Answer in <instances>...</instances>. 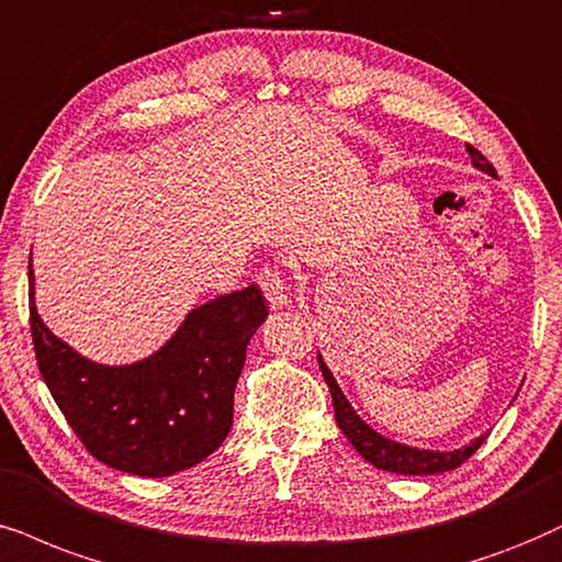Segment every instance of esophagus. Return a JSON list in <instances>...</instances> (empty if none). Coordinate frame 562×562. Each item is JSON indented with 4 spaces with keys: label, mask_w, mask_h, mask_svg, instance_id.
Instances as JSON below:
<instances>
[{
    "label": "esophagus",
    "mask_w": 562,
    "mask_h": 562,
    "mask_svg": "<svg viewBox=\"0 0 562 562\" xmlns=\"http://www.w3.org/2000/svg\"><path fill=\"white\" fill-rule=\"evenodd\" d=\"M257 280H259V288L265 290L267 301H269V305H272V308H282V305L290 303L285 280H282L280 272H277L274 267H269V265L261 267Z\"/></svg>",
    "instance_id": "34e87169"
}]
</instances>
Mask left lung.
Wrapping results in <instances>:
<instances>
[{
    "mask_svg": "<svg viewBox=\"0 0 562 562\" xmlns=\"http://www.w3.org/2000/svg\"><path fill=\"white\" fill-rule=\"evenodd\" d=\"M467 153L472 155V162L480 170H485L490 176H498L495 173L493 162H490L477 147L467 145ZM318 368H322L326 386H329L331 392L334 420H337L339 430H342L347 440H350L352 449L358 451L366 461H371L373 467H379V470L396 472V474H438V472L457 470V467L464 464V461L480 449L482 440L487 438V436H480L477 440H472L470 446H464V449H457V451H420V449H409V446L394 443V440L383 438L375 430H371V425H366L358 415H355L350 402H347L345 394L339 392L337 381H334V375L329 373V368L324 366L322 358H318Z\"/></svg>",
    "mask_w": 562,
    "mask_h": 562,
    "instance_id": "1",
    "label": "left lung"
}]
</instances>
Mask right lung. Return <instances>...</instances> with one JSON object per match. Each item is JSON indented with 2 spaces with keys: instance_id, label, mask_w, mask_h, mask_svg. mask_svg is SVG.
Returning <instances> with one entry per match:
<instances>
[{
  "instance_id": "1",
  "label": "right lung",
  "mask_w": 562,
  "mask_h": 562,
  "mask_svg": "<svg viewBox=\"0 0 562 562\" xmlns=\"http://www.w3.org/2000/svg\"><path fill=\"white\" fill-rule=\"evenodd\" d=\"M27 282L38 371L92 457L119 472L168 477L223 443L246 345L269 314L257 285L199 305L142 363L109 368L80 358L46 329L33 305L31 265Z\"/></svg>"
}]
</instances>
